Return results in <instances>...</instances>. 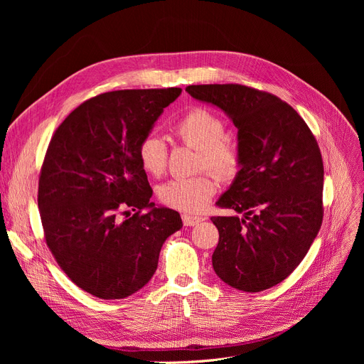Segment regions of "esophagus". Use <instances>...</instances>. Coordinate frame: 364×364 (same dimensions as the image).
<instances>
[{
	"instance_id": "34e87169",
	"label": "esophagus",
	"mask_w": 364,
	"mask_h": 364,
	"mask_svg": "<svg viewBox=\"0 0 364 364\" xmlns=\"http://www.w3.org/2000/svg\"><path fill=\"white\" fill-rule=\"evenodd\" d=\"M200 221H203L202 217L190 215V214H183V223H184V225H198Z\"/></svg>"
}]
</instances>
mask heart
<instances>
[{"mask_svg":"<svg viewBox=\"0 0 364 364\" xmlns=\"http://www.w3.org/2000/svg\"><path fill=\"white\" fill-rule=\"evenodd\" d=\"M176 136L200 151L199 166L211 169L221 180H232L242 165L239 146L225 137V124L213 110L196 107L186 113L174 127ZM137 156L149 176L159 177L166 169L168 150L156 134H147L140 141ZM217 192V181L211 174L192 178H176L159 190L161 200L180 211L195 213L209 202Z\"/></svg>","mask_w":364,"mask_h":364,"instance_id":"obj_1","label":"heart"}]
</instances>
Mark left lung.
I'll use <instances>...</instances> for the list:
<instances>
[{
	"label": "left lung",
	"instance_id": "left-lung-1",
	"mask_svg": "<svg viewBox=\"0 0 364 364\" xmlns=\"http://www.w3.org/2000/svg\"><path fill=\"white\" fill-rule=\"evenodd\" d=\"M193 99L221 109L237 128L242 165L213 217L220 239L217 276L243 292L288 277L307 255L323 220V161L309 125L276 95L239 84L188 85Z\"/></svg>",
	"mask_w": 364,
	"mask_h": 364
}]
</instances>
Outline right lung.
I'll list each match as a JSON object with an SVG mask.
<instances>
[{"instance_id":"1","label":"right lung","mask_w":364,"mask_h":364,"mask_svg":"<svg viewBox=\"0 0 364 364\" xmlns=\"http://www.w3.org/2000/svg\"><path fill=\"white\" fill-rule=\"evenodd\" d=\"M180 94L164 88L95 95L48 144L38 184L46 242L68 277L94 296L122 299L140 291L158 269L164 242L183 227L177 211L150 202L137 156L140 141ZM129 208L138 213L131 216Z\"/></svg>"}]
</instances>
